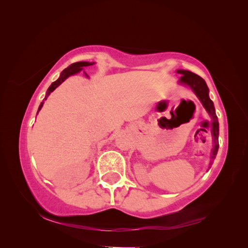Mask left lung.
<instances>
[{"mask_svg":"<svg viewBox=\"0 0 248 248\" xmlns=\"http://www.w3.org/2000/svg\"><path fill=\"white\" fill-rule=\"evenodd\" d=\"M179 74H181L180 78V82L184 85H187L191 88L192 91L198 96V98L202 103V106L206 108V110L209 112L210 117L212 119V136L214 138V148L212 151V159L215 158V156L218 151V120H217V116L215 114V108L213 101L209 98V89L207 87L206 81L202 79L198 74L193 73L191 71L187 70H177Z\"/></svg>","mask_w":248,"mask_h":248,"instance_id":"8db88e82","label":"left lung"}]
</instances>
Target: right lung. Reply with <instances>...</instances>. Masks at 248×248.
Returning a JSON list of instances; mask_svg holds the SVG:
<instances>
[{
  "instance_id": "obj_1",
  "label": "right lung",
  "mask_w": 248,
  "mask_h": 248,
  "mask_svg": "<svg viewBox=\"0 0 248 248\" xmlns=\"http://www.w3.org/2000/svg\"><path fill=\"white\" fill-rule=\"evenodd\" d=\"M92 64H94V63H89V62H77V63L71 64L69 67H67V68H65V69L61 72V76H60V78H59L56 81L52 82V84L49 86V88L47 89L46 96V98H44V100H46L47 96H48L52 91H54V90H55L58 86L61 85L62 82H63L67 78H69L70 76H73V74H76V73L79 72L82 68H84V67L90 66V65H92ZM43 103H44V101L40 103L38 111L41 109V108H42V106H43ZM38 111H37V114H38Z\"/></svg>"
}]
</instances>
